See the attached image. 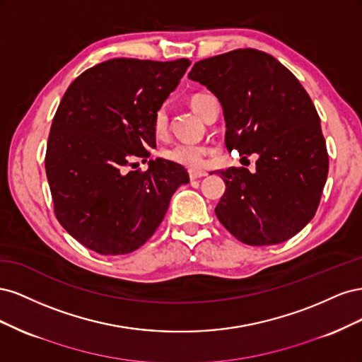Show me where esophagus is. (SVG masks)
Instances as JSON below:
<instances>
[{"instance_id": "esophagus-1", "label": "esophagus", "mask_w": 362, "mask_h": 362, "mask_svg": "<svg viewBox=\"0 0 362 362\" xmlns=\"http://www.w3.org/2000/svg\"><path fill=\"white\" fill-rule=\"evenodd\" d=\"M189 177H190L192 181H194V180H199V178L206 177V172L205 170H190L189 172Z\"/></svg>"}]
</instances>
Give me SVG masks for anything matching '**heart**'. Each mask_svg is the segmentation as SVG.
Segmentation results:
<instances>
[{"mask_svg": "<svg viewBox=\"0 0 362 362\" xmlns=\"http://www.w3.org/2000/svg\"><path fill=\"white\" fill-rule=\"evenodd\" d=\"M211 95L206 93H194L190 96L189 104L194 113L199 116L202 115L206 101L210 100ZM169 127V117L168 112L164 107H160L154 115V133L161 137L166 134ZM210 154V149L202 145H193V144H178L173 145L168 149L163 151V158L168 160L177 166H182L190 170H201L205 166L206 156Z\"/></svg>", "mask_w": 362, "mask_h": 362, "instance_id": "b5f03b06", "label": "heart"}]
</instances>
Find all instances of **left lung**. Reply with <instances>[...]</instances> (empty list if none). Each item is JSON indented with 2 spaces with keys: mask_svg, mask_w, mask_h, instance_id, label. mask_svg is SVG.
I'll list each match as a JSON object with an SVG mask.
<instances>
[{
  "mask_svg": "<svg viewBox=\"0 0 362 362\" xmlns=\"http://www.w3.org/2000/svg\"><path fill=\"white\" fill-rule=\"evenodd\" d=\"M189 78L222 104L228 151L258 154L254 173L218 170L226 189L217 218L242 243L286 242L314 217L329 169L310 95L275 57L252 48L194 63Z\"/></svg>",
  "mask_w": 362,
  "mask_h": 362,
  "instance_id": "obj_1",
  "label": "left lung"
}]
</instances>
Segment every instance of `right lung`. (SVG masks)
<instances>
[{
  "label": "right lung",
  "instance_id": "add662e5",
  "mask_svg": "<svg viewBox=\"0 0 362 362\" xmlns=\"http://www.w3.org/2000/svg\"><path fill=\"white\" fill-rule=\"evenodd\" d=\"M189 59H112L68 87L52 119L45 169L57 221L101 255L129 254L157 231L172 194L189 182L182 166L149 160L154 115L177 89Z\"/></svg>",
  "mask_w": 362,
  "mask_h": 362
}]
</instances>
